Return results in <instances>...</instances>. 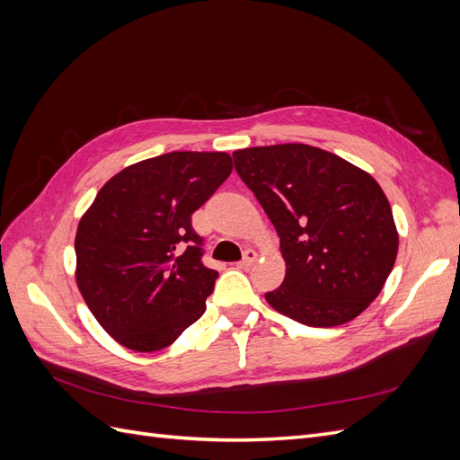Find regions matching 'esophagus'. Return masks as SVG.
<instances>
[{
  "label": "esophagus",
  "mask_w": 460,
  "mask_h": 460,
  "mask_svg": "<svg viewBox=\"0 0 460 460\" xmlns=\"http://www.w3.org/2000/svg\"><path fill=\"white\" fill-rule=\"evenodd\" d=\"M255 261H257V253L253 252V249H247V252L243 253V259L238 262V267L240 269H249Z\"/></svg>",
  "instance_id": "esophagus-1"
}]
</instances>
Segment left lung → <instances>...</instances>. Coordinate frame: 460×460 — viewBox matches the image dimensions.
Segmentation results:
<instances>
[{"instance_id": "obj_1", "label": "left lung", "mask_w": 460, "mask_h": 460, "mask_svg": "<svg viewBox=\"0 0 460 460\" xmlns=\"http://www.w3.org/2000/svg\"><path fill=\"white\" fill-rule=\"evenodd\" d=\"M232 157L280 235L286 278L264 294L270 307L314 328L340 326L363 313L382 291L399 249L378 182L307 144L247 147Z\"/></svg>"}]
</instances>
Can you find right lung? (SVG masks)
<instances>
[{"mask_svg":"<svg viewBox=\"0 0 460 460\" xmlns=\"http://www.w3.org/2000/svg\"><path fill=\"white\" fill-rule=\"evenodd\" d=\"M230 172L228 153H164L115 174L80 218L76 284L120 345L159 351L205 313L218 272L201 261L191 215Z\"/></svg>","mask_w":460,"mask_h":460,"instance_id":"obj_1","label":"right lung"}]
</instances>
